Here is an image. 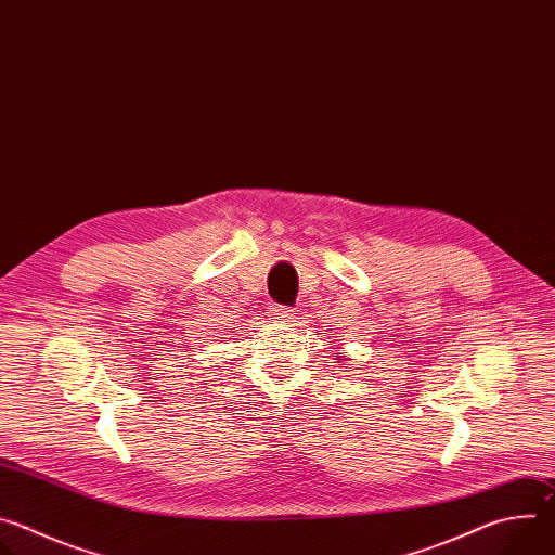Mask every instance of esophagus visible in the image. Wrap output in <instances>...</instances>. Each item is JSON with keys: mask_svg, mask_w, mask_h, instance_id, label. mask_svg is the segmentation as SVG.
I'll return each instance as SVG.
<instances>
[{"mask_svg": "<svg viewBox=\"0 0 555 555\" xmlns=\"http://www.w3.org/2000/svg\"><path fill=\"white\" fill-rule=\"evenodd\" d=\"M270 315H274V319H276L279 323H287V321L294 319V309L283 307V305H272V307H270Z\"/></svg>", "mask_w": 555, "mask_h": 555, "instance_id": "34e87169", "label": "esophagus"}]
</instances>
